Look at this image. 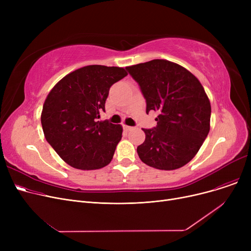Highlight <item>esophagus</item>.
I'll list each match as a JSON object with an SVG mask.
<instances>
[{
	"label": "esophagus",
	"mask_w": 251,
	"mask_h": 251,
	"mask_svg": "<svg viewBox=\"0 0 251 251\" xmlns=\"http://www.w3.org/2000/svg\"><path fill=\"white\" fill-rule=\"evenodd\" d=\"M124 129H125L126 131H131V130H133L134 128H133V127H131V126H127V125H124Z\"/></svg>",
	"instance_id": "1"
}]
</instances>
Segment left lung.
Listing matches in <instances>:
<instances>
[{"label": "left lung", "instance_id": "8db88e82", "mask_svg": "<svg viewBox=\"0 0 251 251\" xmlns=\"http://www.w3.org/2000/svg\"><path fill=\"white\" fill-rule=\"evenodd\" d=\"M147 100V113L157 112L156 127L142 129L146 140L137 148L150 167L171 171L189 163L210 128V102L191 72L168 60L155 59L126 67Z\"/></svg>", "mask_w": 251, "mask_h": 251}]
</instances>
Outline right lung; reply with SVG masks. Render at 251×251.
<instances>
[{
  "mask_svg": "<svg viewBox=\"0 0 251 251\" xmlns=\"http://www.w3.org/2000/svg\"><path fill=\"white\" fill-rule=\"evenodd\" d=\"M127 74L121 67L89 65L63 77L49 92L41 116L44 134L69 166L98 170L111 163L123 128L98 119L110 87Z\"/></svg>",
  "mask_w": 251,
  "mask_h": 251,
  "instance_id": "right-lung-1",
  "label": "right lung"
}]
</instances>
